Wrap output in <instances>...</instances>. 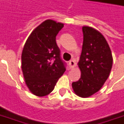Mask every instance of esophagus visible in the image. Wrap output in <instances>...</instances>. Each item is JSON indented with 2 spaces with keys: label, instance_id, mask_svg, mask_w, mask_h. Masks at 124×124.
I'll list each match as a JSON object with an SVG mask.
<instances>
[{
  "label": "esophagus",
  "instance_id": "1",
  "mask_svg": "<svg viewBox=\"0 0 124 124\" xmlns=\"http://www.w3.org/2000/svg\"><path fill=\"white\" fill-rule=\"evenodd\" d=\"M76 66V63L74 61V60H70V62H69V66L70 68L72 69L73 68H74V66Z\"/></svg>",
  "mask_w": 124,
  "mask_h": 124
}]
</instances>
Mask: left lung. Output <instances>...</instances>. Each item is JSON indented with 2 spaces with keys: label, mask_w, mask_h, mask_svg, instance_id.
Returning a JSON list of instances; mask_svg holds the SVG:
<instances>
[{
  "label": "left lung",
  "mask_w": 124,
  "mask_h": 124,
  "mask_svg": "<svg viewBox=\"0 0 124 124\" xmlns=\"http://www.w3.org/2000/svg\"><path fill=\"white\" fill-rule=\"evenodd\" d=\"M84 40L78 67L79 80L72 84L74 92L82 98L90 97L98 92L108 78L113 58L106 38L99 31L82 27Z\"/></svg>",
  "instance_id": "left-lung-1"
}]
</instances>
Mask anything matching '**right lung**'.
<instances>
[{"instance_id": "right-lung-1", "label": "right lung", "mask_w": 124, "mask_h": 124, "mask_svg": "<svg viewBox=\"0 0 124 124\" xmlns=\"http://www.w3.org/2000/svg\"><path fill=\"white\" fill-rule=\"evenodd\" d=\"M64 24L46 20L32 32L22 53V70L26 86L36 96L50 93L66 71L56 36Z\"/></svg>"}]
</instances>
